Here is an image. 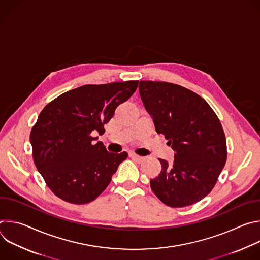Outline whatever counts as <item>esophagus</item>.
<instances>
[{
	"mask_svg": "<svg viewBox=\"0 0 260 260\" xmlns=\"http://www.w3.org/2000/svg\"><path fill=\"white\" fill-rule=\"evenodd\" d=\"M129 157H131V158H133L134 160L138 161V162H142V161L145 159L144 157H142V156H139V155H137V154H134V153L129 154Z\"/></svg>",
	"mask_w": 260,
	"mask_h": 260,
	"instance_id": "34e87169",
	"label": "esophagus"
}]
</instances>
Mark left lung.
Listing matches in <instances>:
<instances>
[{"instance_id": "obj_1", "label": "left lung", "mask_w": 260, "mask_h": 260, "mask_svg": "<svg viewBox=\"0 0 260 260\" xmlns=\"http://www.w3.org/2000/svg\"><path fill=\"white\" fill-rule=\"evenodd\" d=\"M139 90L156 133L175 151L171 166L159 158L161 171L150 180L151 189L172 208L200 202L214 188L228 158L219 118L202 96L183 86L140 81Z\"/></svg>"}]
</instances>
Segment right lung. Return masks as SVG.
Returning <instances> with one entry per match:
<instances>
[{
	"instance_id": "1",
	"label": "right lung",
	"mask_w": 260,
	"mask_h": 260,
	"mask_svg": "<svg viewBox=\"0 0 260 260\" xmlns=\"http://www.w3.org/2000/svg\"><path fill=\"white\" fill-rule=\"evenodd\" d=\"M138 80L88 84L48 103L30 131L32 158L50 190L64 202L84 205L109 185L126 152L109 153L93 134L127 101Z\"/></svg>"
}]
</instances>
